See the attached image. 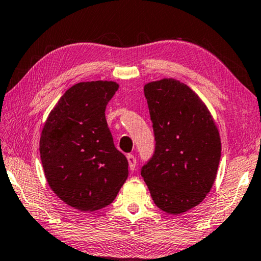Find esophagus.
<instances>
[{
    "label": "esophagus",
    "instance_id": "obj_1",
    "mask_svg": "<svg viewBox=\"0 0 261 261\" xmlns=\"http://www.w3.org/2000/svg\"><path fill=\"white\" fill-rule=\"evenodd\" d=\"M127 161H129V166H130V169H134L136 168V163H137V159H136V156L134 154H127Z\"/></svg>",
    "mask_w": 261,
    "mask_h": 261
}]
</instances>
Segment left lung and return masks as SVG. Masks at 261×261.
<instances>
[{
    "label": "left lung",
    "mask_w": 261,
    "mask_h": 261,
    "mask_svg": "<svg viewBox=\"0 0 261 261\" xmlns=\"http://www.w3.org/2000/svg\"><path fill=\"white\" fill-rule=\"evenodd\" d=\"M154 134V152L140 174L155 205L187 212L204 200L216 179L221 138L201 98L174 79L144 87Z\"/></svg>",
    "instance_id": "1"
}]
</instances>
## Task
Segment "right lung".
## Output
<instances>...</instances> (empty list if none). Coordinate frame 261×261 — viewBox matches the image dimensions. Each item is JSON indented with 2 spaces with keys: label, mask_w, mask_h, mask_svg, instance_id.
<instances>
[{
  "label": "right lung",
  "mask_w": 261,
  "mask_h": 261,
  "mask_svg": "<svg viewBox=\"0 0 261 261\" xmlns=\"http://www.w3.org/2000/svg\"><path fill=\"white\" fill-rule=\"evenodd\" d=\"M117 89L113 81L74 85L41 131L40 159L49 187L81 212L109 205L127 179L129 163L115 147L105 113Z\"/></svg>",
  "instance_id": "1"
}]
</instances>
